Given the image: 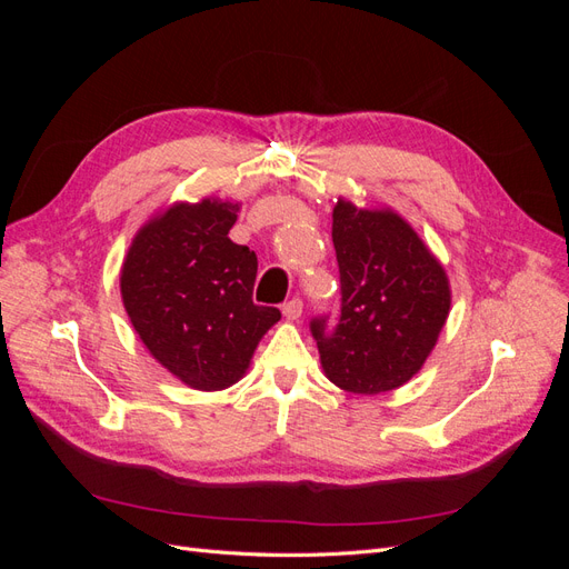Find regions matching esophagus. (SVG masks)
<instances>
[{"mask_svg": "<svg viewBox=\"0 0 569 569\" xmlns=\"http://www.w3.org/2000/svg\"><path fill=\"white\" fill-rule=\"evenodd\" d=\"M282 313H284V318L287 320H299L301 318V313H303V301L301 299H291V301H287L284 306H282Z\"/></svg>", "mask_w": 569, "mask_h": 569, "instance_id": "obj_1", "label": "esophagus"}]
</instances>
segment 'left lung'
Here are the masks:
<instances>
[{
  "label": "left lung",
  "mask_w": 569,
  "mask_h": 569,
  "mask_svg": "<svg viewBox=\"0 0 569 569\" xmlns=\"http://www.w3.org/2000/svg\"><path fill=\"white\" fill-rule=\"evenodd\" d=\"M339 322L311 320L327 380L351 393L399 389L432 353L449 318L451 287L437 256L391 209L332 211Z\"/></svg>",
  "instance_id": "8db88e82"
}]
</instances>
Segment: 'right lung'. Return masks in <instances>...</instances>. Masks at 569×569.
I'll use <instances>...</instances> for the list:
<instances>
[{"mask_svg":"<svg viewBox=\"0 0 569 569\" xmlns=\"http://www.w3.org/2000/svg\"><path fill=\"white\" fill-rule=\"evenodd\" d=\"M239 203L178 201L147 220L120 268V297L142 343L180 382L218 391L242 380L280 320L253 303L258 261L228 237Z\"/></svg>","mask_w":569,"mask_h":569,"instance_id":"1","label":"right lung"}]
</instances>
